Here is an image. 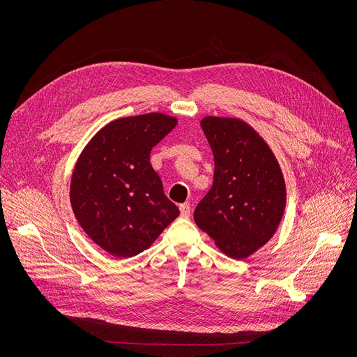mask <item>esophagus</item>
Instances as JSON below:
<instances>
[{
    "label": "esophagus",
    "mask_w": 357,
    "mask_h": 357,
    "mask_svg": "<svg viewBox=\"0 0 357 357\" xmlns=\"http://www.w3.org/2000/svg\"><path fill=\"white\" fill-rule=\"evenodd\" d=\"M179 211H181L182 218H189L190 216V203H182V205H179Z\"/></svg>",
    "instance_id": "34e87169"
}]
</instances>
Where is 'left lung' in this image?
<instances>
[{
	"instance_id": "1",
	"label": "left lung",
	"mask_w": 357,
	"mask_h": 357,
	"mask_svg": "<svg viewBox=\"0 0 357 357\" xmlns=\"http://www.w3.org/2000/svg\"><path fill=\"white\" fill-rule=\"evenodd\" d=\"M215 157L211 190L195 209V223L226 256L244 260L277 231L287 202L285 181L263 137L240 119L200 121Z\"/></svg>"
}]
</instances>
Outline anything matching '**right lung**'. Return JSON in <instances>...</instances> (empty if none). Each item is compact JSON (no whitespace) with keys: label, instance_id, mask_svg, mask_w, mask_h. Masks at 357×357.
<instances>
[{"label":"right lung","instance_id":"right-lung-1","mask_svg":"<svg viewBox=\"0 0 357 357\" xmlns=\"http://www.w3.org/2000/svg\"><path fill=\"white\" fill-rule=\"evenodd\" d=\"M178 119L148 113L110 121L87 142L70 179V205L84 233L117 259L149 248L178 216L149 162Z\"/></svg>","mask_w":357,"mask_h":357}]
</instances>
